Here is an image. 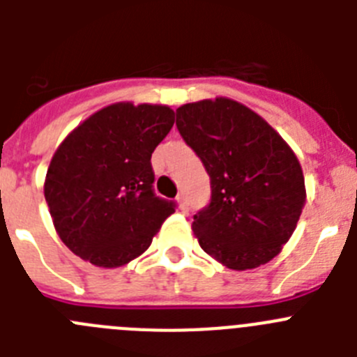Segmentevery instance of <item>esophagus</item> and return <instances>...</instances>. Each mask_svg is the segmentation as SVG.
Here are the masks:
<instances>
[{"label": "esophagus", "instance_id": "esophagus-1", "mask_svg": "<svg viewBox=\"0 0 357 357\" xmlns=\"http://www.w3.org/2000/svg\"><path fill=\"white\" fill-rule=\"evenodd\" d=\"M176 204H178V207H181V211H188L189 206H188V198H185V195H178L176 197Z\"/></svg>", "mask_w": 357, "mask_h": 357}]
</instances>
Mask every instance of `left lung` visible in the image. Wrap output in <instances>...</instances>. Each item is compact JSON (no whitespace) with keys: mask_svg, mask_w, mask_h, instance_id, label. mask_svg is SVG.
Returning a JSON list of instances; mask_svg holds the SVG:
<instances>
[{"mask_svg":"<svg viewBox=\"0 0 357 357\" xmlns=\"http://www.w3.org/2000/svg\"><path fill=\"white\" fill-rule=\"evenodd\" d=\"M176 128L211 178V202L195 214L204 252L230 270L272 261L305 204L301 162L259 114L229 98L176 109Z\"/></svg>","mask_w":357,"mask_h":357,"instance_id":"1","label":"left lung"}]
</instances>
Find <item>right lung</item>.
Listing matches in <instances>:
<instances>
[{
  "label": "right lung",
  "instance_id": "add662e5",
  "mask_svg": "<svg viewBox=\"0 0 357 357\" xmlns=\"http://www.w3.org/2000/svg\"><path fill=\"white\" fill-rule=\"evenodd\" d=\"M166 105L121 102L94 112L56 148L44 198L56 234L84 261L118 268L135 259L175 202L153 191L151 153L168 135Z\"/></svg>",
  "mask_w": 357,
  "mask_h": 357
}]
</instances>
